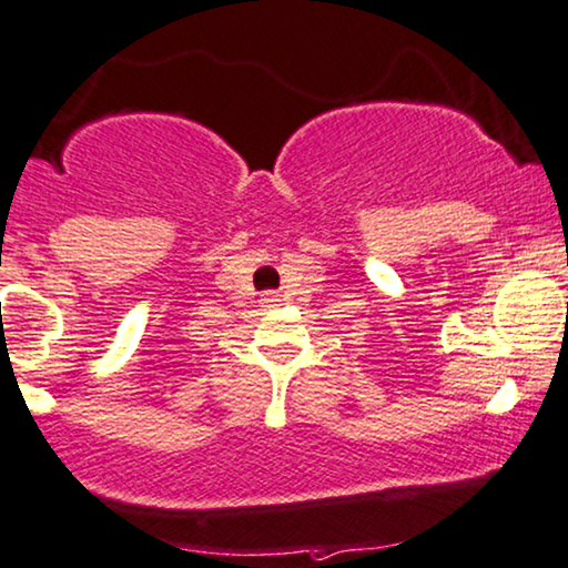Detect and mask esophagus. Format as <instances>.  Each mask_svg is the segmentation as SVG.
<instances>
[{
    "instance_id": "1",
    "label": "esophagus",
    "mask_w": 568,
    "mask_h": 568,
    "mask_svg": "<svg viewBox=\"0 0 568 568\" xmlns=\"http://www.w3.org/2000/svg\"><path fill=\"white\" fill-rule=\"evenodd\" d=\"M264 304H277L275 293H264Z\"/></svg>"
}]
</instances>
